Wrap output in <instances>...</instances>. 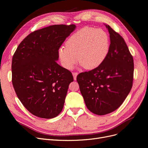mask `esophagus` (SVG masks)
I'll return each instance as SVG.
<instances>
[{"mask_svg": "<svg viewBox=\"0 0 148 148\" xmlns=\"http://www.w3.org/2000/svg\"><path fill=\"white\" fill-rule=\"evenodd\" d=\"M73 77H74V80H75L76 79H77V75H78V73L74 72V73H73Z\"/></svg>", "mask_w": 148, "mask_h": 148, "instance_id": "esophagus-1", "label": "esophagus"}]
</instances>
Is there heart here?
Wrapping results in <instances>:
<instances>
[{"label":"heart","mask_w":148,"mask_h":148,"mask_svg":"<svg viewBox=\"0 0 148 148\" xmlns=\"http://www.w3.org/2000/svg\"><path fill=\"white\" fill-rule=\"evenodd\" d=\"M108 34L101 29L84 27L77 30L65 42V47L59 50L63 66L71 69L78 60L88 69L98 67L106 59L109 50Z\"/></svg>","instance_id":"1"}]
</instances>
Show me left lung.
Wrapping results in <instances>:
<instances>
[{"label": "left lung", "instance_id": "left-lung-1", "mask_svg": "<svg viewBox=\"0 0 148 148\" xmlns=\"http://www.w3.org/2000/svg\"><path fill=\"white\" fill-rule=\"evenodd\" d=\"M109 50L98 67L77 77L80 90L88 109L104 115L118 108L130 93L133 83L134 61L123 38L109 25Z\"/></svg>", "mask_w": 148, "mask_h": 148}]
</instances>
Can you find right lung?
<instances>
[{
	"instance_id": "1",
	"label": "right lung",
	"mask_w": 148,
	"mask_h": 148,
	"mask_svg": "<svg viewBox=\"0 0 148 148\" xmlns=\"http://www.w3.org/2000/svg\"><path fill=\"white\" fill-rule=\"evenodd\" d=\"M75 28L56 25L28 35L12 60V83L22 104L39 118L51 119L62 112L72 73L60 66L59 49Z\"/></svg>"
}]
</instances>
